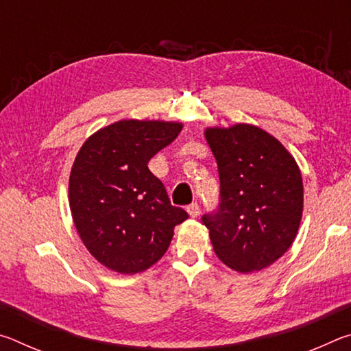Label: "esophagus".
<instances>
[{"label": "esophagus", "mask_w": 351, "mask_h": 351, "mask_svg": "<svg viewBox=\"0 0 351 351\" xmlns=\"http://www.w3.org/2000/svg\"><path fill=\"white\" fill-rule=\"evenodd\" d=\"M187 213L192 218H197L199 215V206L197 203H192L187 206Z\"/></svg>", "instance_id": "esophagus-1"}]
</instances>
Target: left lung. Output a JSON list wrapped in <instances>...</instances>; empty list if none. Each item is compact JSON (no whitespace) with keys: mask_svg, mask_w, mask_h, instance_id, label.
<instances>
[{"mask_svg":"<svg viewBox=\"0 0 351 351\" xmlns=\"http://www.w3.org/2000/svg\"><path fill=\"white\" fill-rule=\"evenodd\" d=\"M219 203L203 215L217 257L239 272L268 268L288 251L304 210L299 165L274 136L249 123L207 128Z\"/></svg>","mask_w":351,"mask_h":351,"instance_id":"left-lung-1","label":"left lung"}]
</instances>
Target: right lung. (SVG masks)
<instances>
[{"mask_svg":"<svg viewBox=\"0 0 351 351\" xmlns=\"http://www.w3.org/2000/svg\"><path fill=\"white\" fill-rule=\"evenodd\" d=\"M181 130L178 122L119 121L90 136L77 153L71 213L83 245L108 269H148L169 249L175 226L189 218L148 170V161Z\"/></svg>","mask_w":351,"mask_h":351,"instance_id":"1","label":"right lung"}]
</instances>
